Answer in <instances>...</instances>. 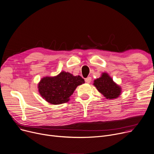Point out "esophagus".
Returning <instances> with one entry per match:
<instances>
[{
	"instance_id": "obj_1",
	"label": "esophagus",
	"mask_w": 154,
	"mask_h": 154,
	"mask_svg": "<svg viewBox=\"0 0 154 154\" xmlns=\"http://www.w3.org/2000/svg\"><path fill=\"white\" fill-rule=\"evenodd\" d=\"M85 82L89 84V83L91 82V77H88L87 78L85 79Z\"/></svg>"
}]
</instances>
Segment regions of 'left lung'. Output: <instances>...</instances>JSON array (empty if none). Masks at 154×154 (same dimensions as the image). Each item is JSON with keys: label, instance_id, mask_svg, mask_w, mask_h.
<instances>
[{"label": "left lung", "instance_id": "1", "mask_svg": "<svg viewBox=\"0 0 154 154\" xmlns=\"http://www.w3.org/2000/svg\"><path fill=\"white\" fill-rule=\"evenodd\" d=\"M94 85L107 99L116 98L121 94V88L106 73H103L101 77L95 80Z\"/></svg>", "mask_w": 154, "mask_h": 154}]
</instances>
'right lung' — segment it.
Listing matches in <instances>:
<instances>
[{
	"label": "right lung",
	"instance_id": "right-lung-1",
	"mask_svg": "<svg viewBox=\"0 0 154 154\" xmlns=\"http://www.w3.org/2000/svg\"><path fill=\"white\" fill-rule=\"evenodd\" d=\"M84 83V79L79 75L61 72L56 77L42 79L38 84V90L46 101L53 105H59L67 102L77 87Z\"/></svg>",
	"mask_w": 154,
	"mask_h": 154
}]
</instances>
